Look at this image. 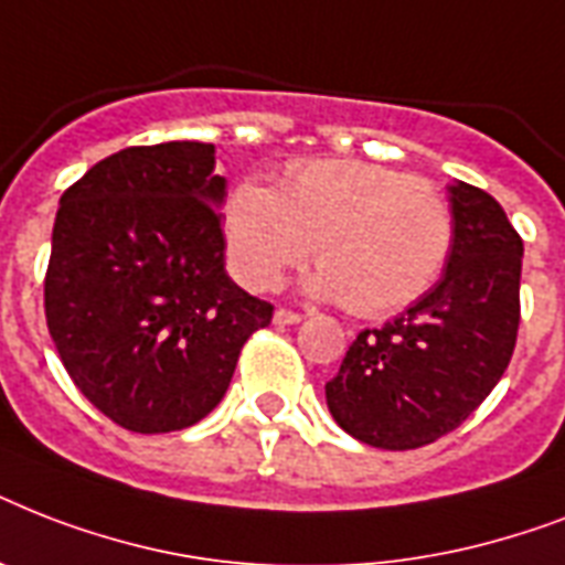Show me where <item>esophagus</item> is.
Instances as JSON below:
<instances>
[{
  "mask_svg": "<svg viewBox=\"0 0 565 565\" xmlns=\"http://www.w3.org/2000/svg\"><path fill=\"white\" fill-rule=\"evenodd\" d=\"M273 322L275 326H299L301 313H296V310H287V308H278L275 310Z\"/></svg>",
  "mask_w": 565,
  "mask_h": 565,
  "instance_id": "esophagus-1",
  "label": "esophagus"
}]
</instances>
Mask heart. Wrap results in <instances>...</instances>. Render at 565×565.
I'll use <instances>...</instances> for the list:
<instances>
[{"instance_id":"heart-1","label":"heart","mask_w":565,"mask_h":565,"mask_svg":"<svg viewBox=\"0 0 565 565\" xmlns=\"http://www.w3.org/2000/svg\"><path fill=\"white\" fill-rule=\"evenodd\" d=\"M231 273L269 290L317 252L308 292L358 317L398 313L439 281L455 246L451 204L428 181L370 161L296 163L281 190L239 181L222 211Z\"/></svg>"}]
</instances>
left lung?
<instances>
[{
  "mask_svg": "<svg viewBox=\"0 0 565 565\" xmlns=\"http://www.w3.org/2000/svg\"><path fill=\"white\" fill-rule=\"evenodd\" d=\"M455 246L434 287L366 328L326 384L345 434L386 451L446 437L499 384L516 345L522 237L490 193L455 181Z\"/></svg>",
  "mask_w": 565,
  "mask_h": 565,
  "instance_id": "1",
  "label": "left lung"
}]
</instances>
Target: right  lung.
<instances>
[{
  "label": "right lung",
  "mask_w": 565,
  "mask_h": 565,
  "mask_svg": "<svg viewBox=\"0 0 565 565\" xmlns=\"http://www.w3.org/2000/svg\"><path fill=\"white\" fill-rule=\"evenodd\" d=\"M211 143L131 146L61 195L46 326L84 398L135 434L204 419L273 305L225 273Z\"/></svg>",
  "instance_id": "1"
}]
</instances>
